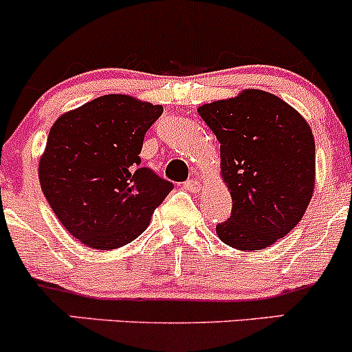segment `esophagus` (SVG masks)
<instances>
[{"mask_svg":"<svg viewBox=\"0 0 352 352\" xmlns=\"http://www.w3.org/2000/svg\"><path fill=\"white\" fill-rule=\"evenodd\" d=\"M184 188H186L188 191H191V193H197L201 188L200 179H198V177H191V179H188L186 183H184Z\"/></svg>","mask_w":352,"mask_h":352,"instance_id":"obj_1","label":"esophagus"}]
</instances>
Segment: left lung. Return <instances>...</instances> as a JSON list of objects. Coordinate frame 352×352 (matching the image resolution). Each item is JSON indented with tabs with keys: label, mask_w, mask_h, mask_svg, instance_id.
Masks as SVG:
<instances>
[{
	"label": "left lung",
	"mask_w": 352,
	"mask_h": 352,
	"mask_svg": "<svg viewBox=\"0 0 352 352\" xmlns=\"http://www.w3.org/2000/svg\"><path fill=\"white\" fill-rule=\"evenodd\" d=\"M198 113L220 142V173L232 197L230 219L217 235L239 251L270 248L295 229L314 195L310 125L263 89L201 104Z\"/></svg>",
	"instance_id": "1"
}]
</instances>
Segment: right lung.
<instances>
[{
  "mask_svg": "<svg viewBox=\"0 0 352 352\" xmlns=\"http://www.w3.org/2000/svg\"><path fill=\"white\" fill-rule=\"evenodd\" d=\"M161 104L104 95L60 115L41 162V188L59 222L93 249L122 248L147 229L173 183L140 166Z\"/></svg>",
  "mask_w": 352,
  "mask_h": 352,
  "instance_id": "add662e5",
  "label": "right lung"
}]
</instances>
